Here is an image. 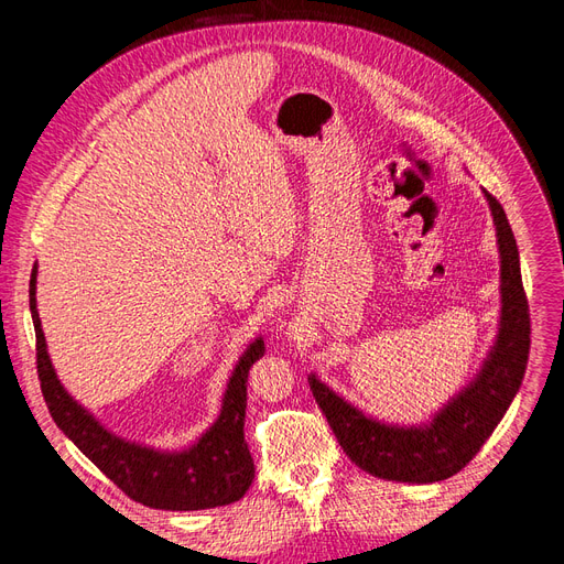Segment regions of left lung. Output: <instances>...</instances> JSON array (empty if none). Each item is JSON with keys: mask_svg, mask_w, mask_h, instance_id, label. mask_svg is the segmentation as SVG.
<instances>
[{"mask_svg": "<svg viewBox=\"0 0 564 564\" xmlns=\"http://www.w3.org/2000/svg\"><path fill=\"white\" fill-rule=\"evenodd\" d=\"M485 199L499 247V327L480 369L423 423L400 425L365 414L311 371L308 383L346 456L373 477L431 485L447 480L480 452L518 395L529 357V305L522 289L520 253L501 204Z\"/></svg>", "mask_w": 564, "mask_h": 564, "instance_id": "8db88e82", "label": "left lung"}]
</instances>
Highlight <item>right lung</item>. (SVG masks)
Masks as SVG:
<instances>
[{"instance_id": "right-lung-1", "label": "right lung", "mask_w": 564, "mask_h": 564, "mask_svg": "<svg viewBox=\"0 0 564 564\" xmlns=\"http://www.w3.org/2000/svg\"><path fill=\"white\" fill-rule=\"evenodd\" d=\"M30 313L37 336V371L51 419L127 497L160 510H204L245 497L253 482V458L245 440L247 377L251 365L265 352L263 336H256L235 362L220 398V412L209 429L183 449H158L106 429L61 383L37 311V265L30 275Z\"/></svg>"}]
</instances>
